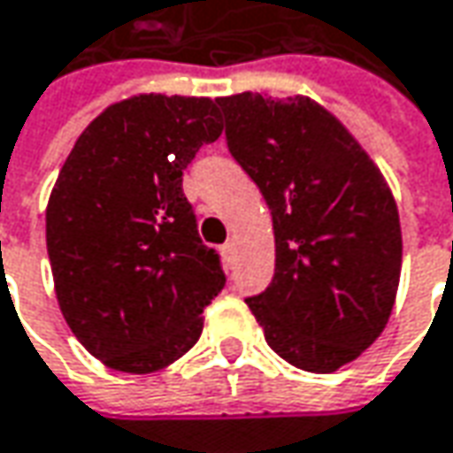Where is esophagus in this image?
I'll return each instance as SVG.
<instances>
[{"instance_id":"1","label":"esophagus","mask_w":453,"mask_h":453,"mask_svg":"<svg viewBox=\"0 0 453 453\" xmlns=\"http://www.w3.org/2000/svg\"><path fill=\"white\" fill-rule=\"evenodd\" d=\"M220 250H223V256H233V250H235V241H233V238H227Z\"/></svg>"}]
</instances>
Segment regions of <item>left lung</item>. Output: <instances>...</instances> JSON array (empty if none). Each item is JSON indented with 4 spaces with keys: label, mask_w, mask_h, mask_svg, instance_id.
Wrapping results in <instances>:
<instances>
[{
    "label": "left lung",
    "mask_w": 453,
    "mask_h": 453,
    "mask_svg": "<svg viewBox=\"0 0 453 453\" xmlns=\"http://www.w3.org/2000/svg\"><path fill=\"white\" fill-rule=\"evenodd\" d=\"M233 159L273 218L276 273L246 304L268 347L306 372H334L380 337L395 304L398 207L355 136L304 96L215 101Z\"/></svg>",
    "instance_id": "1"
}]
</instances>
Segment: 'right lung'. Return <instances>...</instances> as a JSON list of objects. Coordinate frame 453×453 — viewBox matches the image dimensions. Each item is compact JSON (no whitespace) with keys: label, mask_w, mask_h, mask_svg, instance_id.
Instances as JSON below:
<instances>
[{"label":"right lung","mask_w":453,"mask_h":453,"mask_svg":"<svg viewBox=\"0 0 453 453\" xmlns=\"http://www.w3.org/2000/svg\"><path fill=\"white\" fill-rule=\"evenodd\" d=\"M223 134L210 98L144 93L78 136L45 212L58 304L93 357L144 375L180 360L226 286L182 172Z\"/></svg>","instance_id":"obj_1"}]
</instances>
